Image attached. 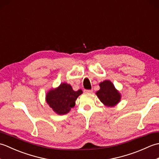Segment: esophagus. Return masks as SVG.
<instances>
[{
	"mask_svg": "<svg viewBox=\"0 0 159 159\" xmlns=\"http://www.w3.org/2000/svg\"><path fill=\"white\" fill-rule=\"evenodd\" d=\"M84 92H85V93H92L93 92V90L92 89H85V90H84Z\"/></svg>",
	"mask_w": 159,
	"mask_h": 159,
	"instance_id": "1",
	"label": "esophagus"
}]
</instances>
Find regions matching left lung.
Returning a JSON list of instances; mask_svg holds the SVG:
<instances>
[{
	"label": "left lung",
	"mask_w": 159,
	"mask_h": 159,
	"mask_svg": "<svg viewBox=\"0 0 159 159\" xmlns=\"http://www.w3.org/2000/svg\"><path fill=\"white\" fill-rule=\"evenodd\" d=\"M100 89L96 95L104 104L108 107H113L120 100V94L115 88L113 83L109 80H104L100 83Z\"/></svg>",
	"instance_id": "1"
}]
</instances>
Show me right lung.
<instances>
[{"label":"right lung","instance_id":"add662e5","mask_svg":"<svg viewBox=\"0 0 159 159\" xmlns=\"http://www.w3.org/2000/svg\"><path fill=\"white\" fill-rule=\"evenodd\" d=\"M82 93L81 89L75 92L71 85L64 83L57 89L50 90L47 93L46 102L55 113L64 115L74 107L76 98Z\"/></svg>","mask_w":159,"mask_h":159}]
</instances>
